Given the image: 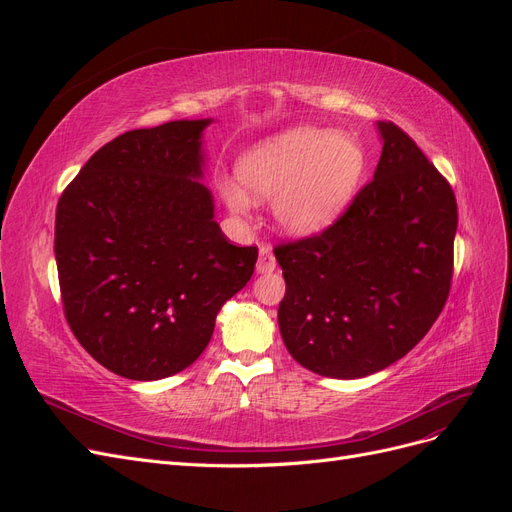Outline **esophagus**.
<instances>
[{
  "mask_svg": "<svg viewBox=\"0 0 512 512\" xmlns=\"http://www.w3.org/2000/svg\"><path fill=\"white\" fill-rule=\"evenodd\" d=\"M277 269V260L271 252L269 245H262L260 247V256H258V262H256V271L258 273H273Z\"/></svg>",
  "mask_w": 512,
  "mask_h": 512,
  "instance_id": "obj_1",
  "label": "esophagus"
}]
</instances>
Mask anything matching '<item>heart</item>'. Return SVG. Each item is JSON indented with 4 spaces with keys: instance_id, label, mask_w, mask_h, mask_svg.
<instances>
[{
    "instance_id": "heart-1",
    "label": "heart",
    "mask_w": 512,
    "mask_h": 512,
    "mask_svg": "<svg viewBox=\"0 0 512 512\" xmlns=\"http://www.w3.org/2000/svg\"><path fill=\"white\" fill-rule=\"evenodd\" d=\"M367 166L354 136L318 128H294L250 149L239 177L258 198H275V220L290 235H312L329 226L350 203ZM230 211L245 215L252 198L243 185L222 181Z\"/></svg>"
}]
</instances>
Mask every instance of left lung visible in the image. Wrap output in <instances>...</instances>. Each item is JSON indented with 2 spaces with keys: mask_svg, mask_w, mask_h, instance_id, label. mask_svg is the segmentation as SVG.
Masks as SVG:
<instances>
[{
  "mask_svg": "<svg viewBox=\"0 0 512 512\" xmlns=\"http://www.w3.org/2000/svg\"><path fill=\"white\" fill-rule=\"evenodd\" d=\"M374 179L339 218L273 247L286 280L277 309L292 359L327 378H363L406 356L451 292L457 200L393 121L378 123Z\"/></svg>",
  "mask_w": 512,
  "mask_h": 512,
  "instance_id": "obj_1",
  "label": "left lung"
}]
</instances>
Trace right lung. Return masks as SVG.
<instances>
[{
	"instance_id": "obj_1",
	"label": "right lung",
	"mask_w": 512,
	"mask_h": 512,
	"mask_svg": "<svg viewBox=\"0 0 512 512\" xmlns=\"http://www.w3.org/2000/svg\"><path fill=\"white\" fill-rule=\"evenodd\" d=\"M209 119L123 132L61 192L55 260L79 344L108 371L160 380L190 367L215 316L254 273L258 247L232 245L196 179Z\"/></svg>"
}]
</instances>
